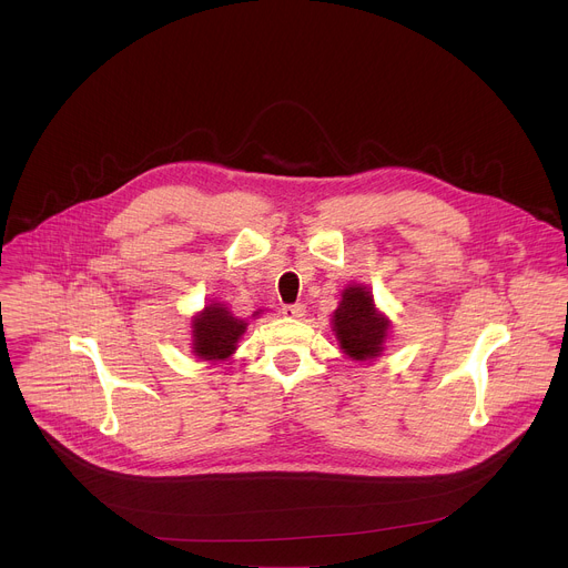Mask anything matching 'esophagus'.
<instances>
[{"instance_id": "obj_1", "label": "esophagus", "mask_w": 568, "mask_h": 568, "mask_svg": "<svg viewBox=\"0 0 568 568\" xmlns=\"http://www.w3.org/2000/svg\"><path fill=\"white\" fill-rule=\"evenodd\" d=\"M283 314L290 318H301L305 314V305L303 303H294V305H283Z\"/></svg>"}]
</instances>
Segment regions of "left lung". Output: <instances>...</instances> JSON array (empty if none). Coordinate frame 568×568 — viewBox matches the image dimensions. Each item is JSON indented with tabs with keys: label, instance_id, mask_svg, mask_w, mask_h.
<instances>
[{
	"label": "left lung",
	"instance_id": "1",
	"mask_svg": "<svg viewBox=\"0 0 568 568\" xmlns=\"http://www.w3.org/2000/svg\"><path fill=\"white\" fill-rule=\"evenodd\" d=\"M333 331L344 351L355 362H366L384 351L388 318L377 312L373 294L364 285H351L333 314Z\"/></svg>",
	"mask_w": 568,
	"mask_h": 568
}]
</instances>
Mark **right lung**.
I'll list each match as a JSON object with an SVG mask.
<instances>
[{
    "instance_id": "1",
    "label": "right lung",
    "mask_w": 568,
    "mask_h": 568,
    "mask_svg": "<svg viewBox=\"0 0 568 568\" xmlns=\"http://www.w3.org/2000/svg\"><path fill=\"white\" fill-rule=\"evenodd\" d=\"M258 314V312H256ZM193 353L206 362H222L235 353L247 323L233 316L222 303L206 305L193 316Z\"/></svg>"
}]
</instances>
